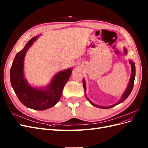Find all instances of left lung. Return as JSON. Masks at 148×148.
<instances>
[{
    "instance_id": "1",
    "label": "left lung",
    "mask_w": 148,
    "mask_h": 148,
    "mask_svg": "<svg viewBox=\"0 0 148 148\" xmlns=\"http://www.w3.org/2000/svg\"><path fill=\"white\" fill-rule=\"evenodd\" d=\"M123 51H124V53L125 55L127 54V49L124 47L123 49ZM129 63L131 65V69H132V73H131V77H130V81H129V83H128V84L127 86V89H125V91L124 92V93L123 94L122 96L121 97L120 99L117 102H116L115 104L112 105V106H99L97 104H95V103H93L91 100H89L88 98L86 96V83H85V80L83 78V88H84V92H85V97H86V99L89 101V102L91 103V104L95 106L96 107H98V108H100V109H110V108H112V107H114V106H117L119 104H120V103L123 102L125 99H127V98L129 96L130 94L131 93L132 89H133V85H134V82H135V71H136V70H135V64L134 62L131 60H129Z\"/></svg>"
}]
</instances>
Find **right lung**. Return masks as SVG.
Listing matches in <instances>:
<instances>
[{
  "label": "right lung",
  "instance_id": "1",
  "mask_svg": "<svg viewBox=\"0 0 148 148\" xmlns=\"http://www.w3.org/2000/svg\"><path fill=\"white\" fill-rule=\"evenodd\" d=\"M38 38L36 36L31 38L23 50L16 53L10 76L12 86L22 104L34 110H44L54 106L60 100L63 89L71 75L72 68L59 71L47 86H31L25 78L24 60L26 52Z\"/></svg>",
  "mask_w": 148,
  "mask_h": 148
}]
</instances>
